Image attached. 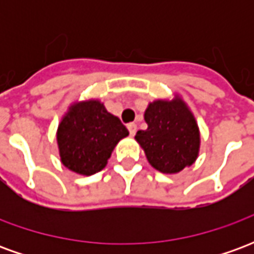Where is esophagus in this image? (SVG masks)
I'll return each mask as SVG.
<instances>
[{"instance_id":"obj_1","label":"esophagus","mask_w":254,"mask_h":254,"mask_svg":"<svg viewBox=\"0 0 254 254\" xmlns=\"http://www.w3.org/2000/svg\"><path fill=\"white\" fill-rule=\"evenodd\" d=\"M127 129H129V133H130V136H134L136 134V130H137V125L136 124H127Z\"/></svg>"}]
</instances>
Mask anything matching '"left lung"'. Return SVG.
<instances>
[{"mask_svg":"<svg viewBox=\"0 0 254 254\" xmlns=\"http://www.w3.org/2000/svg\"><path fill=\"white\" fill-rule=\"evenodd\" d=\"M148 127L136 133V141L149 165L163 174H177L196 162L200 130L193 113L176 95L173 100L158 99L144 113Z\"/></svg>","mask_w":254,"mask_h":254,"instance_id":"left-lung-1","label":"left lung"}]
</instances>
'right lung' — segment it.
<instances>
[{"label": "right lung", "instance_id": "right-lung-1", "mask_svg": "<svg viewBox=\"0 0 254 254\" xmlns=\"http://www.w3.org/2000/svg\"><path fill=\"white\" fill-rule=\"evenodd\" d=\"M129 132L120 118L106 110L98 99L73 103L57 129L63 165L81 176L103 170L111 152Z\"/></svg>", "mask_w": 254, "mask_h": 254}]
</instances>
